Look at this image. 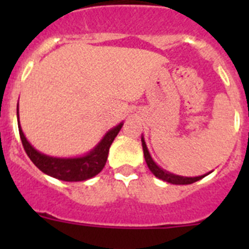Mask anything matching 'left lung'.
<instances>
[{
    "label": "left lung",
    "mask_w": 249,
    "mask_h": 249,
    "mask_svg": "<svg viewBox=\"0 0 249 249\" xmlns=\"http://www.w3.org/2000/svg\"><path fill=\"white\" fill-rule=\"evenodd\" d=\"M142 147H143V155H144V160H146V163L148 166L149 171H151L153 175L156 176L157 178L162 179V181H166L168 183H172V184H191V183H195V182L199 181L202 179L203 177H206L207 175H210V173H207V175L203 176H198V177H183V176H177V175H173V173L168 172L166 169L160 168V166H157L155 160H152L151 155H149L148 148L146 146V142H144V138L142 137Z\"/></svg>",
    "instance_id": "left-lung-1"
}]
</instances>
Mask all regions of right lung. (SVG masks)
Here are the masks:
<instances>
[{
	"label": "right lung",
	"instance_id": "right-lung-1",
	"mask_svg": "<svg viewBox=\"0 0 249 249\" xmlns=\"http://www.w3.org/2000/svg\"><path fill=\"white\" fill-rule=\"evenodd\" d=\"M17 120H18V106H17ZM122 126L123 123H120L118 126L109 129L105 135V137L101 140L100 143L92 151H89L87 155L73 158H58L43 155L31 146V143L22 132L21 126H18V131L22 146L25 148L30 160L34 162L35 166L39 171H42L43 173L51 176V177L61 179V181L78 182L89 179L102 171L107 157H108L109 147Z\"/></svg>",
	"mask_w": 249,
	"mask_h": 249
}]
</instances>
